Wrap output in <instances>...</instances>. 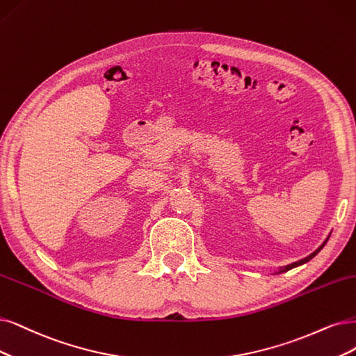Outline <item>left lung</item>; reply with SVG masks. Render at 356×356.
<instances>
[{"instance_id":"left-lung-1","label":"left lung","mask_w":356,"mask_h":356,"mask_svg":"<svg viewBox=\"0 0 356 356\" xmlns=\"http://www.w3.org/2000/svg\"><path fill=\"white\" fill-rule=\"evenodd\" d=\"M327 241H328V238H327V239H325V242H324V243H323V245H321V246H320V248L317 249V251H314V252H312L311 255H308V257H307V258H304V259H299V261L293 262V264H289V266L283 267V268H282V270H280L279 273H284V271H289V270H292V268H295V267H298V266H302V264H305V262H308L309 259H312V258H314L315 255H317V254H318V252L321 251V249L324 248V245L327 243Z\"/></svg>"}]
</instances>
